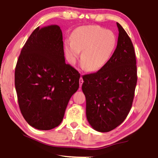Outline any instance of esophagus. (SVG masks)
I'll use <instances>...</instances> for the list:
<instances>
[{
	"label": "esophagus",
	"instance_id": "obj_1",
	"mask_svg": "<svg viewBox=\"0 0 158 158\" xmlns=\"http://www.w3.org/2000/svg\"><path fill=\"white\" fill-rule=\"evenodd\" d=\"M83 83H84V80H83V78H82V77H80V79H79V84H80V87H81V85H82V84H83Z\"/></svg>",
	"mask_w": 158,
	"mask_h": 158
}]
</instances>
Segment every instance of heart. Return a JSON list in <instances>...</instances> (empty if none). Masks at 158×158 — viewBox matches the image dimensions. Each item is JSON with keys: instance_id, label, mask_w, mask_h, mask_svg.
<instances>
[{"instance_id": "b5f03b06", "label": "heart", "mask_w": 158, "mask_h": 158, "mask_svg": "<svg viewBox=\"0 0 158 158\" xmlns=\"http://www.w3.org/2000/svg\"><path fill=\"white\" fill-rule=\"evenodd\" d=\"M116 46V37L110 30L98 26H81L72 34V42L65 43L68 60L74 63L81 54V63L88 71L102 68L110 59Z\"/></svg>"}]
</instances>
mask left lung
<instances>
[{"label": "left lung", "mask_w": 158, "mask_h": 158, "mask_svg": "<svg viewBox=\"0 0 158 158\" xmlns=\"http://www.w3.org/2000/svg\"><path fill=\"white\" fill-rule=\"evenodd\" d=\"M116 24L117 47L108 63L97 73L82 77L87 120L93 129L101 132H109L125 121L132 107L137 81L132 42L123 28Z\"/></svg>", "instance_id": "1"}]
</instances>
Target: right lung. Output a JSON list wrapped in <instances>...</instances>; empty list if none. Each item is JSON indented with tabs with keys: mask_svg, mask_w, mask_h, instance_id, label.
I'll return each instance as SVG.
<instances>
[{
	"mask_svg": "<svg viewBox=\"0 0 158 158\" xmlns=\"http://www.w3.org/2000/svg\"><path fill=\"white\" fill-rule=\"evenodd\" d=\"M80 74L65 63L63 34L57 25L37 27L19 56L15 89L21 114L31 126L49 130L62 122Z\"/></svg>",
	"mask_w": 158,
	"mask_h": 158,
	"instance_id": "add662e5",
	"label": "right lung"
}]
</instances>
